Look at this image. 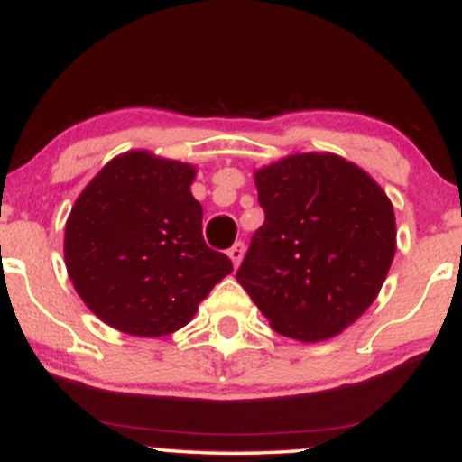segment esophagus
Masks as SVG:
<instances>
[{
  "mask_svg": "<svg viewBox=\"0 0 462 462\" xmlns=\"http://www.w3.org/2000/svg\"><path fill=\"white\" fill-rule=\"evenodd\" d=\"M243 254H245V245H243V243H235V245L227 249V256H230V261L235 263V267H238V264H241Z\"/></svg>",
  "mask_w": 462,
  "mask_h": 462,
  "instance_id": "esophagus-1",
  "label": "esophagus"
}]
</instances>
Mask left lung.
<instances>
[{
    "label": "left lung",
    "instance_id": "left-lung-1",
    "mask_svg": "<svg viewBox=\"0 0 462 462\" xmlns=\"http://www.w3.org/2000/svg\"><path fill=\"white\" fill-rule=\"evenodd\" d=\"M264 224L236 280L295 341L337 337L374 304L395 256L393 204L358 164L291 153L254 173Z\"/></svg>",
    "mask_w": 462,
    "mask_h": 462
}]
</instances>
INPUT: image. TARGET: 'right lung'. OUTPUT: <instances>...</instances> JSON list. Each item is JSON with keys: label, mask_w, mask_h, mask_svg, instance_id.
<instances>
[{"label": "right lung", "mask_w": 462, "mask_h": 462, "mask_svg": "<svg viewBox=\"0 0 462 462\" xmlns=\"http://www.w3.org/2000/svg\"><path fill=\"white\" fill-rule=\"evenodd\" d=\"M198 169L145 150L115 156L79 193L65 226V264L78 295L132 337L184 328L232 272L201 236Z\"/></svg>", "instance_id": "obj_1"}]
</instances>
